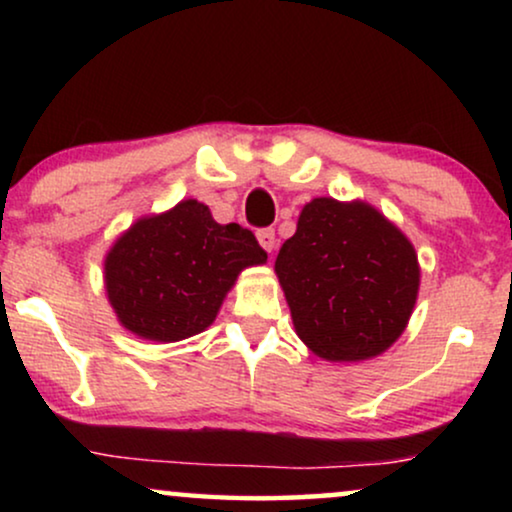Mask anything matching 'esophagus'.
Listing matches in <instances>:
<instances>
[{
    "instance_id": "esophagus-1",
    "label": "esophagus",
    "mask_w": 512,
    "mask_h": 512,
    "mask_svg": "<svg viewBox=\"0 0 512 512\" xmlns=\"http://www.w3.org/2000/svg\"><path fill=\"white\" fill-rule=\"evenodd\" d=\"M258 242H261V247L268 251V254H272L277 247V237H275V230L272 228H263L258 230Z\"/></svg>"
}]
</instances>
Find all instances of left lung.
Returning <instances> with one entry per match:
<instances>
[{
  "instance_id": "1",
  "label": "left lung",
  "mask_w": 512,
  "mask_h": 512,
  "mask_svg": "<svg viewBox=\"0 0 512 512\" xmlns=\"http://www.w3.org/2000/svg\"><path fill=\"white\" fill-rule=\"evenodd\" d=\"M275 272L298 338L326 361H363L389 349L419 291L415 247L359 200L307 202Z\"/></svg>"
}]
</instances>
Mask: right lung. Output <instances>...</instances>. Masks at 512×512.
Returning a JSON list of instances; mask_svg holds the SVG:
<instances>
[{"instance_id": "add662e5", "label": "right lung", "mask_w": 512, "mask_h": 512, "mask_svg": "<svg viewBox=\"0 0 512 512\" xmlns=\"http://www.w3.org/2000/svg\"><path fill=\"white\" fill-rule=\"evenodd\" d=\"M268 261L251 230L221 226L207 205L181 200L144 216L104 258V284L121 324L144 340L177 342L212 324L237 275Z\"/></svg>"}]
</instances>
